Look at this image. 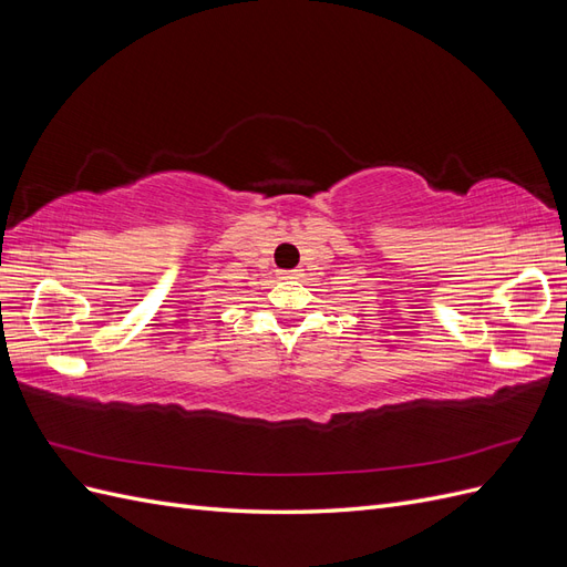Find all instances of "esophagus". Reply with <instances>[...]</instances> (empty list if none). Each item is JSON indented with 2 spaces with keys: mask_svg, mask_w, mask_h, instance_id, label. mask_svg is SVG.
Wrapping results in <instances>:
<instances>
[{
  "mask_svg": "<svg viewBox=\"0 0 567 567\" xmlns=\"http://www.w3.org/2000/svg\"><path fill=\"white\" fill-rule=\"evenodd\" d=\"M286 277L288 279H298V277H302V269H290V271H286Z\"/></svg>",
  "mask_w": 567,
  "mask_h": 567,
  "instance_id": "esophagus-1",
  "label": "esophagus"
}]
</instances>
